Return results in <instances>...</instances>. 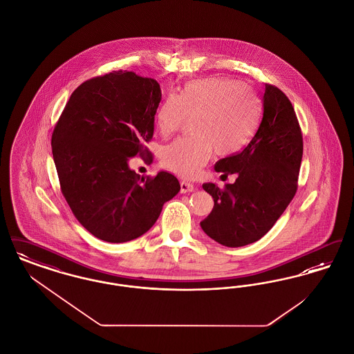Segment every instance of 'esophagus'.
Masks as SVG:
<instances>
[{"instance_id": "esophagus-1", "label": "esophagus", "mask_w": 354, "mask_h": 354, "mask_svg": "<svg viewBox=\"0 0 354 354\" xmlns=\"http://www.w3.org/2000/svg\"><path fill=\"white\" fill-rule=\"evenodd\" d=\"M195 189V187L192 183H188V182H185V180H182L180 182V191H182V194H187V192H192Z\"/></svg>"}]
</instances>
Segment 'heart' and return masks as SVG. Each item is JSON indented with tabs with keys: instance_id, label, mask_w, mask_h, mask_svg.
<instances>
[{
	"instance_id": "1",
	"label": "heart",
	"mask_w": 354,
	"mask_h": 354,
	"mask_svg": "<svg viewBox=\"0 0 354 354\" xmlns=\"http://www.w3.org/2000/svg\"><path fill=\"white\" fill-rule=\"evenodd\" d=\"M192 118L194 135L179 138L160 153L162 165L183 178H194L214 151L221 156L240 151L252 138L259 120V102L248 84L228 77L189 81L179 94H169L159 104L155 122L169 136Z\"/></svg>"
}]
</instances>
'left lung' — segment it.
<instances>
[{
  "label": "left lung",
  "instance_id": "8db88e82",
  "mask_svg": "<svg viewBox=\"0 0 354 354\" xmlns=\"http://www.w3.org/2000/svg\"><path fill=\"white\" fill-rule=\"evenodd\" d=\"M303 134L295 109L276 86L266 84L263 117L244 150L215 165L223 176L237 174L234 185H203L214 198L203 231L225 247H243L266 235L297 191Z\"/></svg>",
  "mask_w": 354,
  "mask_h": 354
}]
</instances>
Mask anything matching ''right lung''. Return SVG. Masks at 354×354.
<instances>
[{"mask_svg":"<svg viewBox=\"0 0 354 354\" xmlns=\"http://www.w3.org/2000/svg\"><path fill=\"white\" fill-rule=\"evenodd\" d=\"M159 84L133 71H113L80 84L53 136L59 185L71 212L91 235L124 243L146 234L163 204L180 189L166 171L140 178L133 156L152 162L145 146L153 135Z\"/></svg>","mask_w":354,"mask_h":354,"instance_id":"right-lung-1","label":"right lung"}]
</instances>
